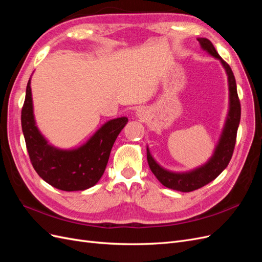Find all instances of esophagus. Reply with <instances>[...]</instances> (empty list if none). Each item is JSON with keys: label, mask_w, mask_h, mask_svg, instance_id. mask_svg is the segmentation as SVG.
Instances as JSON below:
<instances>
[{"label": "esophagus", "mask_w": 262, "mask_h": 262, "mask_svg": "<svg viewBox=\"0 0 262 262\" xmlns=\"http://www.w3.org/2000/svg\"><path fill=\"white\" fill-rule=\"evenodd\" d=\"M147 116V112L145 108H140L137 110V117H139L141 120H145Z\"/></svg>", "instance_id": "34e87169"}]
</instances>
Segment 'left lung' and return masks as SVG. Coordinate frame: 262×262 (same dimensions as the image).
<instances>
[{"instance_id": "obj_1", "label": "left lung", "mask_w": 262, "mask_h": 262, "mask_svg": "<svg viewBox=\"0 0 262 262\" xmlns=\"http://www.w3.org/2000/svg\"><path fill=\"white\" fill-rule=\"evenodd\" d=\"M201 48L208 51L214 58L221 61L228 76V90H229V112L224 125L223 132L220 139L219 144L215 148L211 160L201 167L188 172H172L164 169L158 165L154 158L147 150V162L150 170L155 177L160 180L162 185L172 190L181 192H190L199 189L209 182L215 179L223 171L231 161L233 156L234 147L236 143L237 129L241 121V101L237 94V87L233 71L227 63L220 57V54L214 48L213 43L207 38H198Z\"/></svg>"}]
</instances>
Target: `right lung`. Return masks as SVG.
Segmentation results:
<instances>
[{
	"label": "right lung",
	"mask_w": 262,
	"mask_h": 262,
	"mask_svg": "<svg viewBox=\"0 0 262 262\" xmlns=\"http://www.w3.org/2000/svg\"><path fill=\"white\" fill-rule=\"evenodd\" d=\"M128 122L121 117L106 122L84 145L59 149L48 144L36 126L30 80L21 108V129L31 165L46 182L63 191H78L95 186L104 173L119 133Z\"/></svg>",
	"instance_id": "right-lung-1"
}]
</instances>
